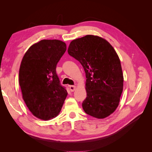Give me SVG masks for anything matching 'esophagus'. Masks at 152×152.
<instances>
[{"label": "esophagus", "instance_id": "1", "mask_svg": "<svg viewBox=\"0 0 152 152\" xmlns=\"http://www.w3.org/2000/svg\"><path fill=\"white\" fill-rule=\"evenodd\" d=\"M76 89V87L75 86H70V89L72 92H73Z\"/></svg>", "mask_w": 152, "mask_h": 152}]
</instances>
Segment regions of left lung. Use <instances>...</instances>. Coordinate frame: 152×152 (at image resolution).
Wrapping results in <instances>:
<instances>
[{"instance_id": "left-lung-1", "label": "left lung", "mask_w": 152, "mask_h": 152, "mask_svg": "<svg viewBox=\"0 0 152 152\" xmlns=\"http://www.w3.org/2000/svg\"><path fill=\"white\" fill-rule=\"evenodd\" d=\"M68 53L80 63L86 73L84 112L97 118L109 116L118 106L123 91L122 70L116 51L105 39L87 35L72 40Z\"/></svg>"}]
</instances>
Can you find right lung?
Listing matches in <instances>:
<instances>
[{
  "label": "right lung",
  "instance_id": "add662e5",
  "mask_svg": "<svg viewBox=\"0 0 152 152\" xmlns=\"http://www.w3.org/2000/svg\"><path fill=\"white\" fill-rule=\"evenodd\" d=\"M66 50V44L61 40H42L32 45L22 59L19 83L23 99L31 113L41 120L56 117L68 94L56 72Z\"/></svg>",
  "mask_w": 152,
  "mask_h": 152
}]
</instances>
